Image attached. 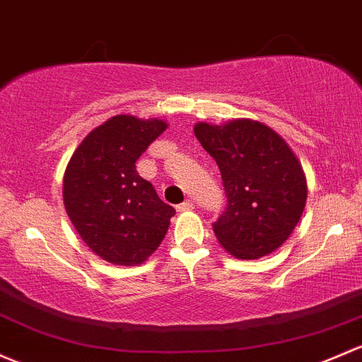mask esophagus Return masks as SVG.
<instances>
[{
	"mask_svg": "<svg viewBox=\"0 0 362 362\" xmlns=\"http://www.w3.org/2000/svg\"><path fill=\"white\" fill-rule=\"evenodd\" d=\"M194 206H196V204H194L192 201H184L182 204H178L177 211H191V210H194Z\"/></svg>",
	"mask_w": 362,
	"mask_h": 362,
	"instance_id": "esophagus-1",
	"label": "esophagus"
}]
</instances>
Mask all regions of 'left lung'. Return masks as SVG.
I'll return each mask as SVG.
<instances>
[{"mask_svg": "<svg viewBox=\"0 0 362 362\" xmlns=\"http://www.w3.org/2000/svg\"><path fill=\"white\" fill-rule=\"evenodd\" d=\"M196 139L222 173L227 208L213 223L220 245L241 260L279 248L302 216L307 180L298 158L260 121L197 123Z\"/></svg>", "mask_w": 362, "mask_h": 362, "instance_id": "obj_1", "label": "left lung"}]
</instances>
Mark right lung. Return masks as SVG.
Returning <instances> with one entry per match:
<instances>
[{
    "label": "right lung",
    "instance_id": "right-lung-1",
    "mask_svg": "<svg viewBox=\"0 0 362 362\" xmlns=\"http://www.w3.org/2000/svg\"><path fill=\"white\" fill-rule=\"evenodd\" d=\"M163 119L119 114L85 136L64 175V206L86 246L105 262L139 265L158 250L175 208L135 163L166 130Z\"/></svg>",
    "mask_w": 362,
    "mask_h": 362
}]
</instances>
